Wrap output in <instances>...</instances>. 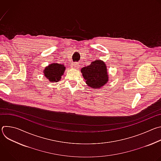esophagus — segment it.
Wrapping results in <instances>:
<instances>
[{
	"mask_svg": "<svg viewBox=\"0 0 161 161\" xmlns=\"http://www.w3.org/2000/svg\"><path fill=\"white\" fill-rule=\"evenodd\" d=\"M73 69H79V64L78 63H74L71 65Z\"/></svg>",
	"mask_w": 161,
	"mask_h": 161,
	"instance_id": "34e87169",
	"label": "esophagus"
}]
</instances>
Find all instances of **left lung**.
<instances>
[{
    "instance_id": "obj_1",
    "label": "left lung",
    "mask_w": 161,
    "mask_h": 161,
    "mask_svg": "<svg viewBox=\"0 0 161 161\" xmlns=\"http://www.w3.org/2000/svg\"><path fill=\"white\" fill-rule=\"evenodd\" d=\"M81 73L86 84L92 88L99 89L109 80L106 65L101 60H96L92 62L88 66L82 67Z\"/></svg>"
}]
</instances>
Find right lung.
<instances>
[{
  "instance_id": "obj_1",
  "label": "right lung",
  "mask_w": 161,
  "mask_h": 161,
  "mask_svg": "<svg viewBox=\"0 0 161 161\" xmlns=\"http://www.w3.org/2000/svg\"><path fill=\"white\" fill-rule=\"evenodd\" d=\"M65 70V67L63 64L52 63L44 68L43 73L50 81L58 82L61 80Z\"/></svg>"
}]
</instances>
